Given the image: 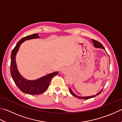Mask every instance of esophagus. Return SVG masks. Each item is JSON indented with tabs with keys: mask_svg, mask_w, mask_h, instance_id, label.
Returning a JSON list of instances; mask_svg holds the SVG:
<instances>
[{
	"mask_svg": "<svg viewBox=\"0 0 122 122\" xmlns=\"http://www.w3.org/2000/svg\"><path fill=\"white\" fill-rule=\"evenodd\" d=\"M61 72H63V71H61Z\"/></svg>",
	"mask_w": 122,
	"mask_h": 122,
	"instance_id": "obj_1",
	"label": "esophagus"
}]
</instances>
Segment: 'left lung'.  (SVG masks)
Listing matches in <instances>:
<instances>
[{
  "label": "left lung",
  "instance_id": "1",
  "mask_svg": "<svg viewBox=\"0 0 122 122\" xmlns=\"http://www.w3.org/2000/svg\"><path fill=\"white\" fill-rule=\"evenodd\" d=\"M92 42L93 43V45L94 46H95L96 48H102V49H105V48L104 47V46H103L102 45V43H100L99 42H98V41H96L95 40H93V39H92ZM69 90H70V93L72 94V95L74 96V97H76V98H80V99H90V98H92L93 97H96V95H93V96H88V97H80V96H78L77 95H75V94L73 93V92L72 91V90L71 89V88H70V89H69ZM102 90L101 91H100L97 94V96L99 95V94L101 93V92H102Z\"/></svg>",
  "mask_w": 122,
  "mask_h": 122
}]
</instances>
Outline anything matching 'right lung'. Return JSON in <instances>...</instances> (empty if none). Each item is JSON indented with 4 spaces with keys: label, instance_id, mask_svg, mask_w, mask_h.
Returning <instances> with one entry per match:
<instances>
[{
    "label": "right lung",
    "instance_id": "right-lung-1",
    "mask_svg": "<svg viewBox=\"0 0 122 122\" xmlns=\"http://www.w3.org/2000/svg\"><path fill=\"white\" fill-rule=\"evenodd\" d=\"M38 34L35 33L25 36L21 39L13 49L11 54L10 73L15 83L23 93L29 95H37L42 93L47 90L52 78L58 74V72H55L45 75L36 80H27L22 76L17 70L15 58L20 45L25 40L39 38Z\"/></svg>",
    "mask_w": 122,
    "mask_h": 122
}]
</instances>
